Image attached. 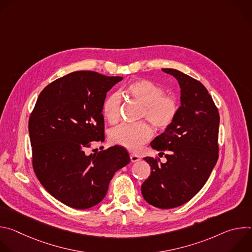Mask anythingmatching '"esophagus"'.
<instances>
[{"mask_svg": "<svg viewBox=\"0 0 252 252\" xmlns=\"http://www.w3.org/2000/svg\"><path fill=\"white\" fill-rule=\"evenodd\" d=\"M140 159V158L138 157V156H136V155H130V160H131V162H136V161H138Z\"/></svg>", "mask_w": 252, "mask_h": 252, "instance_id": "obj_1", "label": "esophagus"}]
</instances>
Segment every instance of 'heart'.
I'll use <instances>...</instances> for the list:
<instances>
[{"label":"heart","instance_id":"b5f03b06","mask_svg":"<svg viewBox=\"0 0 252 252\" xmlns=\"http://www.w3.org/2000/svg\"><path fill=\"white\" fill-rule=\"evenodd\" d=\"M126 93L142 105L141 118H146L156 128L164 129L174 121L178 111L176 100L163 94V89L149 80H138L126 88ZM121 96L113 94L102 106L105 120L115 124L120 119ZM153 136L152 127L146 123L123 124L111 131V140L128 151H136Z\"/></svg>","mask_w":252,"mask_h":252}]
</instances>
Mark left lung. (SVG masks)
I'll list each match as a JSON object with an SVG mask.
<instances>
[{"mask_svg": "<svg viewBox=\"0 0 252 252\" xmlns=\"http://www.w3.org/2000/svg\"><path fill=\"white\" fill-rule=\"evenodd\" d=\"M175 78L181 89V106L174 121L151 147L166 161L145 158L152 167L141 186L146 201L161 209L183 205L205 185L219 158L220 115L205 87L174 68H161Z\"/></svg>", "mask_w": 252, "mask_h": 252, "instance_id": "8db88e82", "label": "left lung"}]
</instances>
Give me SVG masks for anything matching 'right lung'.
Returning <instances> with one entry per match:
<instances>
[{"instance_id": "1", "label": "right lung", "mask_w": 252, "mask_h": 252, "mask_svg": "<svg viewBox=\"0 0 252 252\" xmlns=\"http://www.w3.org/2000/svg\"><path fill=\"white\" fill-rule=\"evenodd\" d=\"M123 77L74 71L47 86L29 120L32 166L46 190L63 204L86 209L99 203L114 174L129 163L120 146L87 155L104 140L102 106Z\"/></svg>"}]
</instances>
